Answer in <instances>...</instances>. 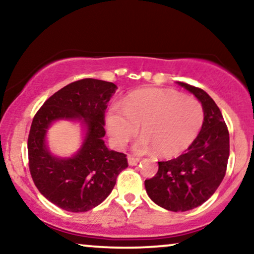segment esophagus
Instances as JSON below:
<instances>
[{
    "instance_id": "1",
    "label": "esophagus",
    "mask_w": 254,
    "mask_h": 254,
    "mask_svg": "<svg viewBox=\"0 0 254 254\" xmlns=\"http://www.w3.org/2000/svg\"><path fill=\"white\" fill-rule=\"evenodd\" d=\"M140 162V158L137 157H134V156H128V164L134 166V165H137V163Z\"/></svg>"
}]
</instances>
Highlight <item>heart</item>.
Wrapping results in <instances>:
<instances>
[{
  "mask_svg": "<svg viewBox=\"0 0 254 254\" xmlns=\"http://www.w3.org/2000/svg\"><path fill=\"white\" fill-rule=\"evenodd\" d=\"M203 124V109L199 100L175 90L144 89L135 91L118 105L110 107L106 128L117 148H123L141 126L143 137L138 151L156 149L163 157H172L186 150Z\"/></svg>",
  "mask_w": 254,
  "mask_h": 254,
  "instance_id": "heart-1",
  "label": "heart"
}]
</instances>
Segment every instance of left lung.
Instances as JSON below:
<instances>
[{
	"label": "left lung",
	"instance_id": "1",
	"mask_svg": "<svg viewBox=\"0 0 254 254\" xmlns=\"http://www.w3.org/2000/svg\"><path fill=\"white\" fill-rule=\"evenodd\" d=\"M202 104L201 130L185 154L158 162V171L144 182L148 195L170 211L193 209L209 199L227 172L229 131L220 109L202 89L178 82Z\"/></svg>",
	"mask_w": 254,
	"mask_h": 254
}]
</instances>
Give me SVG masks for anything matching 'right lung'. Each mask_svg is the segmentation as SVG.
Segmentation results:
<instances>
[{"instance_id": "obj_1", "label": "right lung", "mask_w": 254, "mask_h": 254, "mask_svg": "<svg viewBox=\"0 0 254 254\" xmlns=\"http://www.w3.org/2000/svg\"><path fill=\"white\" fill-rule=\"evenodd\" d=\"M116 89L112 82L79 79L51 96L33 118L27 138L31 177L39 192L62 209L83 213L98 206L128 166L126 155L109 150L103 140L107 103ZM59 119H79L88 129L81 150L68 160L52 156L44 144L47 128Z\"/></svg>"}]
</instances>
